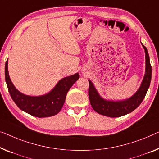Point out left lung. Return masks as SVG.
Instances as JSON below:
<instances>
[{
    "label": "left lung",
    "instance_id": "8db88e82",
    "mask_svg": "<svg viewBox=\"0 0 159 159\" xmlns=\"http://www.w3.org/2000/svg\"><path fill=\"white\" fill-rule=\"evenodd\" d=\"M143 46L145 50L146 55V71L144 75L143 81L136 93L131 97L124 101H107L103 99L102 97L96 91L94 87L93 83L89 80V96L90 103L93 108V109L99 114L108 117H120L122 116L132 112L138 106L140 105L142 101L145 98L146 94L150 86L151 79V73L152 68L150 63L147 48Z\"/></svg>",
    "mask_w": 159,
    "mask_h": 159
}]
</instances>
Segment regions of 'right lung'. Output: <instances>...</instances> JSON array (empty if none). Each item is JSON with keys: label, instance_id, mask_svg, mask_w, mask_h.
I'll use <instances>...</instances> for the list:
<instances>
[{"label": "right lung", "instance_id": "1", "mask_svg": "<svg viewBox=\"0 0 159 159\" xmlns=\"http://www.w3.org/2000/svg\"><path fill=\"white\" fill-rule=\"evenodd\" d=\"M5 78L12 99L18 107L35 117L44 118L54 116L61 110L68 91L79 79V73L60 80L51 91L40 96H30L18 91L11 82L8 70V60L5 64Z\"/></svg>", "mask_w": 159, "mask_h": 159}]
</instances>
